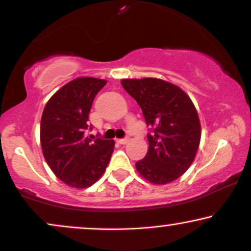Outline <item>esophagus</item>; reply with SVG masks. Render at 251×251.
<instances>
[{"mask_svg": "<svg viewBox=\"0 0 251 251\" xmlns=\"http://www.w3.org/2000/svg\"><path fill=\"white\" fill-rule=\"evenodd\" d=\"M128 140H129V138L126 137V138H123V139H118V143H119V144H126Z\"/></svg>", "mask_w": 251, "mask_h": 251, "instance_id": "esophagus-1", "label": "esophagus"}]
</instances>
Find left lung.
Listing matches in <instances>:
<instances>
[{
    "label": "left lung",
    "instance_id": "8db88e82",
    "mask_svg": "<svg viewBox=\"0 0 251 251\" xmlns=\"http://www.w3.org/2000/svg\"><path fill=\"white\" fill-rule=\"evenodd\" d=\"M123 87L141 107L150 132L149 152L137 171L155 185H165L188 170L200 145L198 112L180 87L158 78L123 79Z\"/></svg>",
    "mask_w": 251,
    "mask_h": 251
}]
</instances>
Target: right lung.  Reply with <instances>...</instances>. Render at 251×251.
I'll return each mask as SVG.
<instances>
[{"instance_id":"1","label":"right lung","mask_w":251,"mask_h":251,"mask_svg":"<svg viewBox=\"0 0 251 251\" xmlns=\"http://www.w3.org/2000/svg\"><path fill=\"white\" fill-rule=\"evenodd\" d=\"M106 80L80 77L60 87L45 105L41 145L51 171L63 182L86 188L99 180L113 153L114 141L87 137L92 102Z\"/></svg>"}]
</instances>
